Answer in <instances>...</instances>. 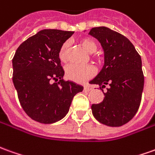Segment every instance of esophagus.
<instances>
[{
	"label": "esophagus",
	"instance_id": "1",
	"mask_svg": "<svg viewBox=\"0 0 155 155\" xmlns=\"http://www.w3.org/2000/svg\"><path fill=\"white\" fill-rule=\"evenodd\" d=\"M91 90H92V86H91L90 85H85L84 86V91H90Z\"/></svg>",
	"mask_w": 155,
	"mask_h": 155
}]
</instances>
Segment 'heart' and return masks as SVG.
<instances>
[{
    "instance_id": "heart-1",
    "label": "heart",
    "mask_w": 155,
    "mask_h": 155,
    "mask_svg": "<svg viewBox=\"0 0 155 155\" xmlns=\"http://www.w3.org/2000/svg\"><path fill=\"white\" fill-rule=\"evenodd\" d=\"M80 44L84 49L89 53H94L97 49V44L91 38H85L80 41ZM69 44L65 42L60 46L58 53L59 60L62 63H66L68 59ZM96 74V69L92 65H76L70 64L65 68V76L70 81L76 83H83L90 80Z\"/></svg>"
}]
</instances>
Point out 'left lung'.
I'll return each mask as SVG.
<instances>
[{
	"mask_svg": "<svg viewBox=\"0 0 155 155\" xmlns=\"http://www.w3.org/2000/svg\"><path fill=\"white\" fill-rule=\"evenodd\" d=\"M90 34L101 44L105 53L102 70L90 84L109 85L103 101L92 104L95 118L104 125L123 126L137 113L142 99L144 76L141 57L126 37L106 27L93 28Z\"/></svg>",
	"mask_w": 155,
	"mask_h": 155,
	"instance_id": "8db88e82",
	"label": "left lung"
}]
</instances>
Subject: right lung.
I'll list each match as a JSON object with an SVG mask.
<instances>
[{
	"instance_id": "add662e5",
	"label": "right lung",
	"mask_w": 155,
	"mask_h": 155,
	"mask_svg": "<svg viewBox=\"0 0 155 155\" xmlns=\"http://www.w3.org/2000/svg\"><path fill=\"white\" fill-rule=\"evenodd\" d=\"M74 32L45 29L17 48L12 81L21 107L32 120L49 124L65 117L83 86L64 81L59 49ZM55 83H53L52 81Z\"/></svg>"
}]
</instances>
